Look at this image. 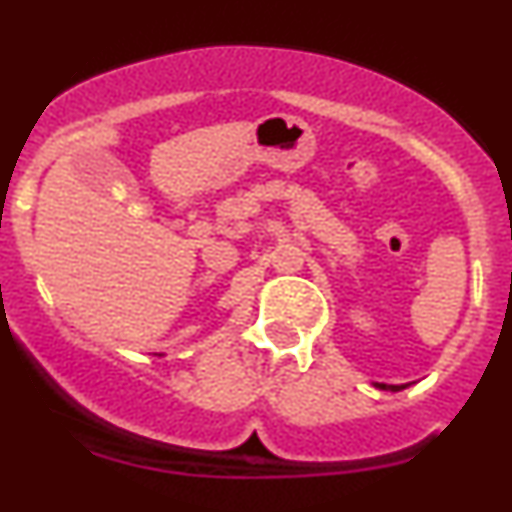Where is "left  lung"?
<instances>
[{
	"mask_svg": "<svg viewBox=\"0 0 512 512\" xmlns=\"http://www.w3.org/2000/svg\"><path fill=\"white\" fill-rule=\"evenodd\" d=\"M375 387H380V390H390V392H400L405 390L407 385H385V383H375Z\"/></svg>",
	"mask_w": 512,
	"mask_h": 512,
	"instance_id": "8db88e82",
	"label": "left lung"
}]
</instances>
